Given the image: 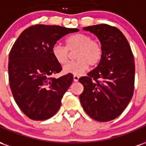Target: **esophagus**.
<instances>
[{"mask_svg":"<svg viewBox=\"0 0 146 146\" xmlns=\"http://www.w3.org/2000/svg\"><path fill=\"white\" fill-rule=\"evenodd\" d=\"M73 80H74L75 82H77V81L79 80V76H76V75H74V76H73Z\"/></svg>","mask_w":146,"mask_h":146,"instance_id":"obj_1","label":"esophagus"}]
</instances>
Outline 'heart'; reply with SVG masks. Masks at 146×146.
I'll use <instances>...</instances> for the list:
<instances>
[{
	"label": "heart",
	"instance_id": "heart-1",
	"mask_svg": "<svg viewBox=\"0 0 146 146\" xmlns=\"http://www.w3.org/2000/svg\"><path fill=\"white\" fill-rule=\"evenodd\" d=\"M66 46L55 44L51 48V54L54 60L60 65L67 62L70 51L75 52L76 61L70 62L63 67L65 73L80 75L88 70L89 65L94 66L100 62L102 57V46L101 43L92 39L85 33H76L69 36L65 40Z\"/></svg>",
	"mask_w": 146,
	"mask_h": 146
}]
</instances>
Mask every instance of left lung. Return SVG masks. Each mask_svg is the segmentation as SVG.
<instances>
[{
	"instance_id": "8db88e82",
	"label": "left lung",
	"mask_w": 146,
	"mask_h": 146,
	"mask_svg": "<svg viewBox=\"0 0 146 146\" xmlns=\"http://www.w3.org/2000/svg\"><path fill=\"white\" fill-rule=\"evenodd\" d=\"M83 29L98 36L103 53L98 66L79 79L84 86L80 101L92 119L110 121L123 113L133 96V53L124 35L116 27L99 24Z\"/></svg>"
}]
</instances>
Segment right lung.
Listing matches in <instances>:
<instances>
[{
    "label": "right lung",
    "instance_id": "right-lung-1",
    "mask_svg": "<svg viewBox=\"0 0 146 146\" xmlns=\"http://www.w3.org/2000/svg\"><path fill=\"white\" fill-rule=\"evenodd\" d=\"M78 29L34 25L23 31L9 53L8 78L15 102L33 120L49 119L57 113L61 101L73 80L68 73L58 79L62 66L54 60L51 48Z\"/></svg>",
    "mask_w": 146,
    "mask_h": 146
}]
</instances>
